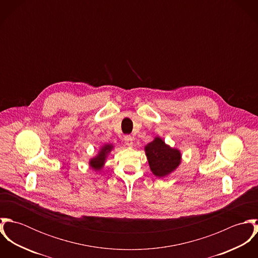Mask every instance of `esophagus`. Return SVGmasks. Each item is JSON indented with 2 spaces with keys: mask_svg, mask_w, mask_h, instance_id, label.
I'll return each mask as SVG.
<instances>
[{
  "mask_svg": "<svg viewBox=\"0 0 258 258\" xmlns=\"http://www.w3.org/2000/svg\"><path fill=\"white\" fill-rule=\"evenodd\" d=\"M124 141H125L126 145H128V146H132V144H133V138L131 136H129V135L124 137Z\"/></svg>",
  "mask_w": 258,
  "mask_h": 258,
  "instance_id": "obj_1",
  "label": "esophagus"
}]
</instances>
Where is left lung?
<instances>
[{
  "label": "left lung",
  "mask_w": 258,
  "mask_h": 258,
  "mask_svg": "<svg viewBox=\"0 0 258 258\" xmlns=\"http://www.w3.org/2000/svg\"><path fill=\"white\" fill-rule=\"evenodd\" d=\"M145 153L152 173L159 178L173 173L182 161L181 151L167 145L159 136L145 146Z\"/></svg>",
  "instance_id": "1"
}]
</instances>
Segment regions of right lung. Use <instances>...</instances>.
Segmentation results:
<instances>
[{
  "instance_id": "right-lung-1",
  "label": "right lung",
  "mask_w": 258,
  "mask_h": 258,
  "mask_svg": "<svg viewBox=\"0 0 258 258\" xmlns=\"http://www.w3.org/2000/svg\"><path fill=\"white\" fill-rule=\"evenodd\" d=\"M113 145L112 144H104L103 146H101L98 154L91 158L89 160V166L91 169H93L96 172L101 171V169L104 167V164L106 162V159L108 157V155L110 154L111 151L113 150Z\"/></svg>"
}]
</instances>
